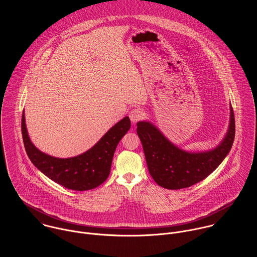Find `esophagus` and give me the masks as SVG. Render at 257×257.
Instances as JSON below:
<instances>
[{"instance_id":"esophagus-1","label":"esophagus","mask_w":257,"mask_h":257,"mask_svg":"<svg viewBox=\"0 0 257 257\" xmlns=\"http://www.w3.org/2000/svg\"><path fill=\"white\" fill-rule=\"evenodd\" d=\"M144 115H145V112L141 110V109H134V110H132V111L130 112L131 120H132L134 123L140 121L141 119H143V118H144Z\"/></svg>"}]
</instances>
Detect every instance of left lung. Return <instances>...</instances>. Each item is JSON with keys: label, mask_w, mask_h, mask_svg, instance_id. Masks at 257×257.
<instances>
[{"label": "left lung", "mask_w": 257, "mask_h": 257, "mask_svg": "<svg viewBox=\"0 0 257 257\" xmlns=\"http://www.w3.org/2000/svg\"><path fill=\"white\" fill-rule=\"evenodd\" d=\"M137 125L150 175L159 186L170 190L188 188L207 178L229 152L235 135L231 107L225 138L219 147L207 152L191 153L179 149L150 122L139 121Z\"/></svg>", "instance_id": "obj_1"}]
</instances>
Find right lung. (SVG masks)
Wrapping results in <instances>:
<instances>
[{
    "instance_id": "1",
    "label": "right lung",
    "mask_w": 257,
    "mask_h": 257,
    "mask_svg": "<svg viewBox=\"0 0 257 257\" xmlns=\"http://www.w3.org/2000/svg\"><path fill=\"white\" fill-rule=\"evenodd\" d=\"M130 128L131 120L125 116L85 153L71 158H56L39 151L32 144L26 127L25 113L22 115L23 141L31 161L52 181L75 191L90 190L107 180L114 150Z\"/></svg>"
}]
</instances>
